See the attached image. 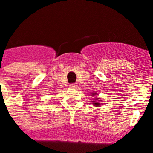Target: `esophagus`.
<instances>
[{"label": "esophagus", "instance_id": "obj_1", "mask_svg": "<svg viewBox=\"0 0 153 153\" xmlns=\"http://www.w3.org/2000/svg\"><path fill=\"white\" fill-rule=\"evenodd\" d=\"M70 87L71 89H75V88H76V87H77V85L75 84V83H72V84L70 85Z\"/></svg>", "mask_w": 153, "mask_h": 153}]
</instances>
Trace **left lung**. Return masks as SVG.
I'll use <instances>...</instances> for the list:
<instances>
[{
    "mask_svg": "<svg viewBox=\"0 0 153 153\" xmlns=\"http://www.w3.org/2000/svg\"><path fill=\"white\" fill-rule=\"evenodd\" d=\"M94 93H93V94H92V96H95V94H94ZM94 100H95V101H93V106H96V107H100V106H101V105H102V104L100 103L101 100H100V98H99L98 97H95V99H94Z\"/></svg>",
    "mask_w": 153,
    "mask_h": 153,
    "instance_id": "8db88e82",
    "label": "left lung"
}]
</instances>
